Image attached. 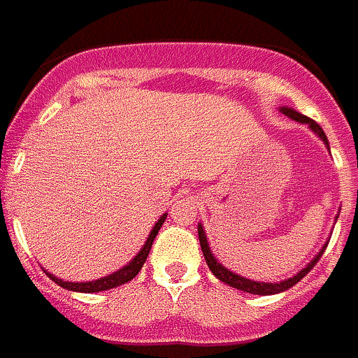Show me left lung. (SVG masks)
Returning <instances> with one entry per match:
<instances>
[{
	"label": "left lung",
	"mask_w": 358,
	"mask_h": 358,
	"mask_svg": "<svg viewBox=\"0 0 358 358\" xmlns=\"http://www.w3.org/2000/svg\"><path fill=\"white\" fill-rule=\"evenodd\" d=\"M281 113H285V115L293 119V121H299V123H305V125L310 127V129H313V133L316 134L318 138H322L324 144L328 146V138H326V134H324V131H322V127L318 125L316 121H313L310 117H306V115H303V113H299V111L291 110V108H281ZM328 150H329V146H328ZM199 239H200V247H202V252H204V260H206L208 268L212 270V273H214L215 278H217L220 281H224V283H227V285H231V287L241 289V291H247V293H252V295H275V293H281V291H285V289L293 287L296 281L303 280L306 273L313 270L314 264L320 260V256L324 255V250H326V245H324L320 252L314 256V260H310V262L306 264V268H303V270L296 273V275H293V278H289V280L285 281H280V283H266V281H252V280H248V278H243V275H239V273H233L231 270H227L225 266L220 264V262L215 260V256L212 255L210 247H208L206 233H204V229H202V225H199Z\"/></svg>",
	"instance_id": "obj_1"
}]
</instances>
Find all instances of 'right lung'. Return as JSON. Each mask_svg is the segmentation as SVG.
Here are the masks:
<instances>
[{"instance_id": "obj_1", "label": "right lung", "mask_w": 358, "mask_h": 358, "mask_svg": "<svg viewBox=\"0 0 358 358\" xmlns=\"http://www.w3.org/2000/svg\"><path fill=\"white\" fill-rule=\"evenodd\" d=\"M166 217L167 214H164L162 217H159L158 222H156L154 229H152L150 235H148V239H146V243H144V247L138 250V255L134 256L129 264L123 266L121 270L110 273V275H106V278H100V280H94V281H85V283H83V281H80V283H75V281H63L59 280V278L52 275V273H48V272L45 273L50 275V280L55 281L57 285H62L63 289L78 291V293H98V291H108V289L119 287V285H123V283H127V281H131L133 278H136V273L141 272V268H143L144 262H146V258H148V255H150L152 243H154V239H156L159 227H162L164 222H166Z\"/></svg>"}]
</instances>
